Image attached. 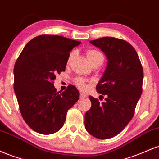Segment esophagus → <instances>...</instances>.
Segmentation results:
<instances>
[{
	"mask_svg": "<svg viewBox=\"0 0 159 159\" xmlns=\"http://www.w3.org/2000/svg\"><path fill=\"white\" fill-rule=\"evenodd\" d=\"M85 97H87V95H86L85 93H80V98H84Z\"/></svg>",
	"mask_w": 159,
	"mask_h": 159,
	"instance_id": "1",
	"label": "esophagus"
}]
</instances>
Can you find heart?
Returning <instances> with one entry per match:
<instances>
[{
	"label": "heart",
	"mask_w": 159,
	"mask_h": 159,
	"mask_svg": "<svg viewBox=\"0 0 159 159\" xmlns=\"http://www.w3.org/2000/svg\"><path fill=\"white\" fill-rule=\"evenodd\" d=\"M86 54H87V58H88V60L90 61V62L92 63V64L96 63V62L99 61L100 60L104 59L103 54H102L101 52H98V51L94 50V49H89V50L87 51ZM74 54H75L74 52H72L70 54H69L68 61H67V63H68V64L70 63L71 60H72V57H73ZM75 85L77 86L78 88L81 89V90H85V89L87 88L86 81L82 78H76V79L75 80Z\"/></svg>",
	"instance_id": "1"
}]
</instances>
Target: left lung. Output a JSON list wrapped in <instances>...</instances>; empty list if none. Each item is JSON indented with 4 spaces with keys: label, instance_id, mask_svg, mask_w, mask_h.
Wrapping results in <instances>:
<instances>
[{
    "label": "left lung",
    "instance_id": "1",
    "mask_svg": "<svg viewBox=\"0 0 159 159\" xmlns=\"http://www.w3.org/2000/svg\"><path fill=\"white\" fill-rule=\"evenodd\" d=\"M90 43L105 53L107 66L96 85L105 102L90 96L91 107L85 114L86 130L98 139L117 135L132 119L142 93L143 72L132 45L123 39L102 37Z\"/></svg>",
    "mask_w": 159,
    "mask_h": 159
}]
</instances>
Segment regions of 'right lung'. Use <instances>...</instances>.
<instances>
[{
	"label": "right lung",
	"instance_id": "right-lung-1",
	"mask_svg": "<svg viewBox=\"0 0 159 159\" xmlns=\"http://www.w3.org/2000/svg\"><path fill=\"white\" fill-rule=\"evenodd\" d=\"M81 42L57 35H40L27 43L14 66V90L28 126L43 134L63 127L66 113L79 98L69 85L63 93L54 86L55 75L65 71L70 52Z\"/></svg>",
	"mask_w": 159,
	"mask_h": 159
}]
</instances>
